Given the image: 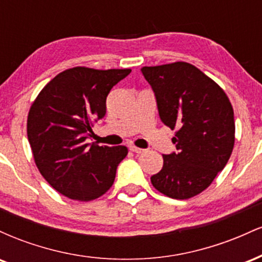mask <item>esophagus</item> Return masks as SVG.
I'll list each match as a JSON object with an SVG mask.
<instances>
[{
    "label": "esophagus",
    "mask_w": 262,
    "mask_h": 262,
    "mask_svg": "<svg viewBox=\"0 0 262 262\" xmlns=\"http://www.w3.org/2000/svg\"><path fill=\"white\" fill-rule=\"evenodd\" d=\"M129 150H130V151H133V152H137V154H141V152L145 151V150H144V149L138 148V146H135V145L129 146Z\"/></svg>",
    "instance_id": "obj_1"
}]
</instances>
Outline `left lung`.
I'll return each mask as SVG.
<instances>
[{"mask_svg":"<svg viewBox=\"0 0 262 262\" xmlns=\"http://www.w3.org/2000/svg\"><path fill=\"white\" fill-rule=\"evenodd\" d=\"M154 91L159 116L176 129V151L162 155L151 176L165 196L187 200L204 191L229 160L235 141L231 103L223 90L196 66L177 61L141 68Z\"/></svg>","mask_w":262,"mask_h":262,"instance_id":"8db88e82","label":"left lung"}]
</instances>
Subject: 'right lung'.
I'll return each instance as SVG.
<instances>
[{"label":"right lung","mask_w":262,"mask_h":262,"mask_svg":"<svg viewBox=\"0 0 262 262\" xmlns=\"http://www.w3.org/2000/svg\"><path fill=\"white\" fill-rule=\"evenodd\" d=\"M130 69H69L56 75L33 102L27 134L41 176L71 200L101 197L112 187L125 146L87 143L93 123L106 114L107 96Z\"/></svg>","instance_id":"1"}]
</instances>
